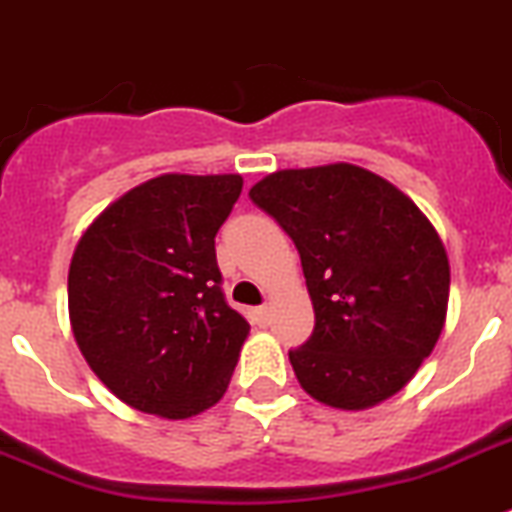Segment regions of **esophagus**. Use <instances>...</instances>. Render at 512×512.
Listing matches in <instances>:
<instances>
[{"label": "esophagus", "instance_id": "obj_1", "mask_svg": "<svg viewBox=\"0 0 512 512\" xmlns=\"http://www.w3.org/2000/svg\"><path fill=\"white\" fill-rule=\"evenodd\" d=\"M270 316H273V313H270V306H260L252 311V319H255L257 326H270Z\"/></svg>", "mask_w": 512, "mask_h": 512}]
</instances>
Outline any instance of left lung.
Masks as SVG:
<instances>
[{
  "instance_id": "8db88e82",
  "label": "left lung",
  "mask_w": 512,
  "mask_h": 512,
  "mask_svg": "<svg viewBox=\"0 0 512 512\" xmlns=\"http://www.w3.org/2000/svg\"><path fill=\"white\" fill-rule=\"evenodd\" d=\"M250 199L285 229L313 303V334L290 349L301 388L339 411L403 390L434 352L449 306V257L400 188L352 163L278 170Z\"/></svg>"
}]
</instances>
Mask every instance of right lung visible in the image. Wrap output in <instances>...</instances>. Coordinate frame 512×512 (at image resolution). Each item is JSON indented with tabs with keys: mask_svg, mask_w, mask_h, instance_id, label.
Returning <instances> with one entry per match:
<instances>
[{
	"mask_svg": "<svg viewBox=\"0 0 512 512\" xmlns=\"http://www.w3.org/2000/svg\"><path fill=\"white\" fill-rule=\"evenodd\" d=\"M242 176L165 173L89 224L68 267L76 344L122 403L181 421L222 400L250 334L222 293L214 237Z\"/></svg>",
	"mask_w": 512,
	"mask_h": 512,
	"instance_id": "obj_1",
	"label": "right lung"
}]
</instances>
